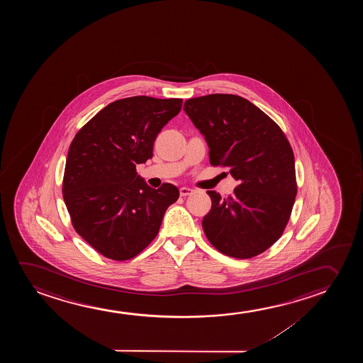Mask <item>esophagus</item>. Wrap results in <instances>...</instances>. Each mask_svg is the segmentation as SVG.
<instances>
[{
	"label": "esophagus",
	"mask_w": 363,
	"mask_h": 363,
	"mask_svg": "<svg viewBox=\"0 0 363 363\" xmlns=\"http://www.w3.org/2000/svg\"><path fill=\"white\" fill-rule=\"evenodd\" d=\"M192 192H194V189H189V187H181L179 189L181 196H189V194H192Z\"/></svg>",
	"instance_id": "1"
}]
</instances>
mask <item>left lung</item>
Instances as JSON below:
<instances>
[{
	"label": "left lung",
	"instance_id": "obj_1",
	"mask_svg": "<svg viewBox=\"0 0 363 363\" xmlns=\"http://www.w3.org/2000/svg\"><path fill=\"white\" fill-rule=\"evenodd\" d=\"M184 110L203 135L211 164L228 167L238 181L227 199L207 191L212 207L202 220L206 237L233 258L263 253L283 234L296 196L288 139L268 115L238 95L192 98Z\"/></svg>",
	"mask_w": 363,
	"mask_h": 363
}]
</instances>
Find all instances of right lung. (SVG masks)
I'll return each mask as SVG.
<instances>
[{
    "mask_svg": "<svg viewBox=\"0 0 363 363\" xmlns=\"http://www.w3.org/2000/svg\"><path fill=\"white\" fill-rule=\"evenodd\" d=\"M182 99L131 96L100 110L70 144L63 199L77 233L113 260L141 253L159 233L179 189L150 187L136 164L152 157L156 136Z\"/></svg>",
    "mask_w": 363,
    "mask_h": 363,
    "instance_id": "obj_1",
    "label": "right lung"
}]
</instances>
